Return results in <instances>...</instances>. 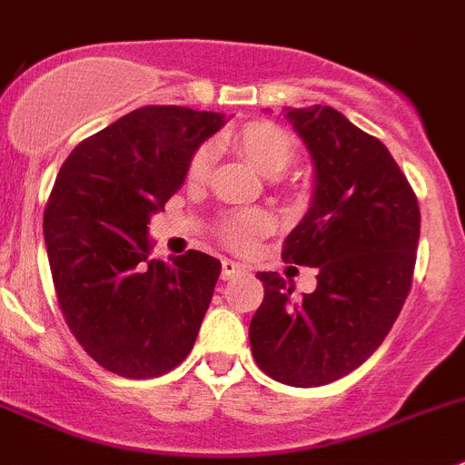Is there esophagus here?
<instances>
[{"instance_id": "esophagus-1", "label": "esophagus", "mask_w": 465, "mask_h": 465, "mask_svg": "<svg viewBox=\"0 0 465 465\" xmlns=\"http://www.w3.org/2000/svg\"><path fill=\"white\" fill-rule=\"evenodd\" d=\"M243 269H245V266H243V264H238V262L224 260V262H222V278L227 281V278L236 276V273H238V272H243Z\"/></svg>"}]
</instances>
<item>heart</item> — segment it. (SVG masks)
<instances>
[{
	"instance_id": "1",
	"label": "heart",
	"mask_w": 465,
	"mask_h": 465,
	"mask_svg": "<svg viewBox=\"0 0 465 465\" xmlns=\"http://www.w3.org/2000/svg\"><path fill=\"white\" fill-rule=\"evenodd\" d=\"M229 140H232L233 147L243 152L245 159L255 165L262 175H281L294 156L292 137L272 121L245 124ZM210 163H213V147L203 144L193 152L192 161H189V180H193V183L203 180L210 171ZM266 227H269V220L262 213H243V215H236L227 222V241L233 248L245 250L255 243V238Z\"/></svg>"
}]
</instances>
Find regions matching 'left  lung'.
I'll return each instance as SVG.
<instances>
[{
  "instance_id": "obj_1",
  "label": "left lung",
  "mask_w": 465,
  "mask_h": 465,
  "mask_svg": "<svg viewBox=\"0 0 465 465\" xmlns=\"http://www.w3.org/2000/svg\"><path fill=\"white\" fill-rule=\"evenodd\" d=\"M313 161V196L285 238L282 260L316 266L294 300L281 273H257L264 302L250 321L262 372L297 389L346 377L381 346L411 285L421 215L381 140L332 107H285Z\"/></svg>"
}]
</instances>
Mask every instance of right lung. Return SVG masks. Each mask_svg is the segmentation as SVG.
<instances>
[{
  "label": "right lung",
  "mask_w": 465,
  "mask_h": 465,
  "mask_svg": "<svg viewBox=\"0 0 465 465\" xmlns=\"http://www.w3.org/2000/svg\"><path fill=\"white\" fill-rule=\"evenodd\" d=\"M224 124L220 112L140 107L76 144L55 177L44 241L60 309L84 351L119 377L165 374L196 341L220 260L199 250L152 260L147 224Z\"/></svg>",
  "instance_id": "1"
}]
</instances>
